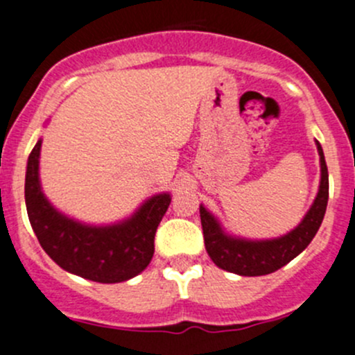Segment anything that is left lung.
<instances>
[{
  "label": "left lung",
  "mask_w": 355,
  "mask_h": 355,
  "mask_svg": "<svg viewBox=\"0 0 355 355\" xmlns=\"http://www.w3.org/2000/svg\"><path fill=\"white\" fill-rule=\"evenodd\" d=\"M318 150L321 156V185H319L318 198L300 225L279 239H234V237L225 236L218 222L202 206H199L205 246L216 267L239 274V276H265L284 267L288 261L293 260L309 246L324 218L329 196L328 166H326L324 154L319 142Z\"/></svg>",
  "instance_id": "left-lung-1"
}]
</instances>
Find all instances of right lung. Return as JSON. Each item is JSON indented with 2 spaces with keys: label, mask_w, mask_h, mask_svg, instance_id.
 <instances>
[{
  "label": "right lung",
  "mask_w": 355,
  "mask_h": 355,
  "mask_svg": "<svg viewBox=\"0 0 355 355\" xmlns=\"http://www.w3.org/2000/svg\"><path fill=\"white\" fill-rule=\"evenodd\" d=\"M41 140L29 154L26 173V206L41 248L67 272L95 283L132 279L149 265L154 236L170 206V194L150 198L126 222L111 227H90L60 215L40 187Z\"/></svg>",
  "instance_id": "add662e5"
}]
</instances>
